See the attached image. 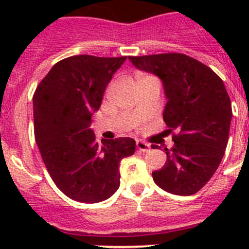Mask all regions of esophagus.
Masks as SVG:
<instances>
[{"instance_id": "esophagus-1", "label": "esophagus", "mask_w": 249, "mask_h": 249, "mask_svg": "<svg viewBox=\"0 0 249 249\" xmlns=\"http://www.w3.org/2000/svg\"><path fill=\"white\" fill-rule=\"evenodd\" d=\"M136 145H137V149L141 150V152H143V153H147L148 150L150 149V145L148 144L147 142H143V141H137Z\"/></svg>"}]
</instances>
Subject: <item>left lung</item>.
Here are the masks:
<instances>
[{
    "label": "left lung",
    "mask_w": 249,
    "mask_h": 249,
    "mask_svg": "<svg viewBox=\"0 0 249 249\" xmlns=\"http://www.w3.org/2000/svg\"><path fill=\"white\" fill-rule=\"evenodd\" d=\"M129 59L157 74L167 97L162 117L175 145L165 148L166 162L152 173L153 179L171 194H195L214 175L228 144L232 109L224 83L205 64L180 53Z\"/></svg>",
    "instance_id": "left-lung-1"
}]
</instances>
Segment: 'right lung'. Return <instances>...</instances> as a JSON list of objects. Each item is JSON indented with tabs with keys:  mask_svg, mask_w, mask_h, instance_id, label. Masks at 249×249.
<instances>
[{
	"mask_svg": "<svg viewBox=\"0 0 249 249\" xmlns=\"http://www.w3.org/2000/svg\"><path fill=\"white\" fill-rule=\"evenodd\" d=\"M126 56L60 60L34 94L35 139L53 182L70 199L96 203L120 185L119 162L135 153L130 137L97 142L91 115Z\"/></svg>",
	"mask_w": 249,
	"mask_h": 249,
	"instance_id": "obj_1",
	"label": "right lung"
}]
</instances>
